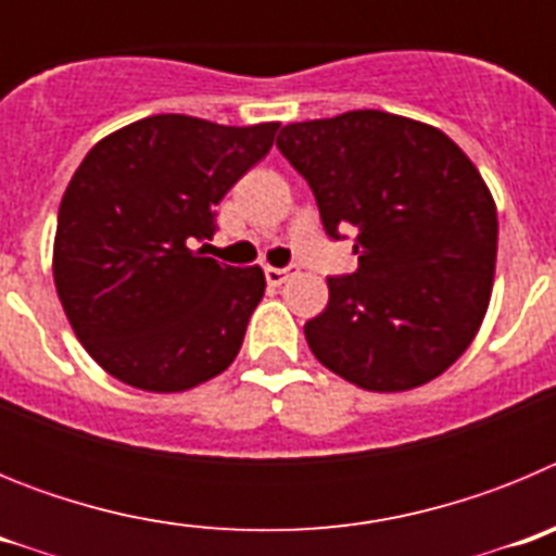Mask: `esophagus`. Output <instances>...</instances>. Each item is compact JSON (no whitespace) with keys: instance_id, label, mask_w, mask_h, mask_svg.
I'll list each match as a JSON object with an SVG mask.
<instances>
[{"instance_id":"esophagus-1","label":"esophagus","mask_w":556,"mask_h":556,"mask_svg":"<svg viewBox=\"0 0 556 556\" xmlns=\"http://www.w3.org/2000/svg\"><path fill=\"white\" fill-rule=\"evenodd\" d=\"M298 273V264H289V267H264V278H267L269 287H281L289 275Z\"/></svg>"}]
</instances>
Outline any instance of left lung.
Segmentation results:
<instances>
[{
	"label": "left lung",
	"mask_w": 556,
	"mask_h": 556,
	"mask_svg": "<svg viewBox=\"0 0 556 556\" xmlns=\"http://www.w3.org/2000/svg\"><path fill=\"white\" fill-rule=\"evenodd\" d=\"M275 144L306 178L326 233H353L358 255L303 326L314 356L370 392L448 370L493 292L498 217L479 169L443 130L384 111L294 122Z\"/></svg>",
	"instance_id": "obj_1"
}]
</instances>
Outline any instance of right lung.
Wrapping results in <instances>:
<instances>
[{
	"label": "right lung",
	"instance_id": "right-lung-1",
	"mask_svg": "<svg viewBox=\"0 0 556 556\" xmlns=\"http://www.w3.org/2000/svg\"><path fill=\"white\" fill-rule=\"evenodd\" d=\"M278 122L228 127L161 113L91 147L58 211L55 287L102 370L147 392H184L230 365L264 294L258 267L194 244L217 205L273 147Z\"/></svg>",
	"mask_w": 556,
	"mask_h": 556
}]
</instances>
